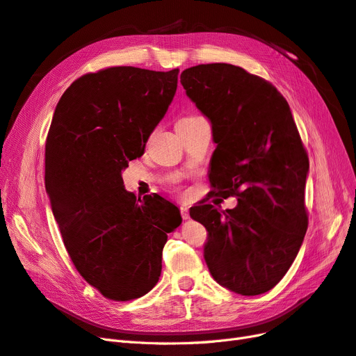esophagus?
I'll return each mask as SVG.
<instances>
[{
	"label": "esophagus",
	"instance_id": "1",
	"mask_svg": "<svg viewBox=\"0 0 356 356\" xmlns=\"http://www.w3.org/2000/svg\"><path fill=\"white\" fill-rule=\"evenodd\" d=\"M181 215H182V218H184V220H188V218H190L188 208L184 207V204H182V207H181Z\"/></svg>",
	"mask_w": 356,
	"mask_h": 356
}]
</instances>
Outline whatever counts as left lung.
<instances>
[{
	"instance_id": "left-lung-1",
	"label": "left lung",
	"mask_w": 356,
	"mask_h": 356,
	"mask_svg": "<svg viewBox=\"0 0 356 356\" xmlns=\"http://www.w3.org/2000/svg\"><path fill=\"white\" fill-rule=\"evenodd\" d=\"M181 84L212 124V193L238 197L233 209L190 211L208 230L204 261L233 293H267L296 260L309 224V157L289 105L272 83L230 63L187 68Z\"/></svg>"
}]
</instances>
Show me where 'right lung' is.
<instances>
[{
    "label": "right lung",
    "instance_id": "add662e5",
    "mask_svg": "<svg viewBox=\"0 0 356 356\" xmlns=\"http://www.w3.org/2000/svg\"><path fill=\"white\" fill-rule=\"evenodd\" d=\"M179 70L111 67L75 80L46 141V191L75 268L115 301L143 297L160 277L168 233L182 218L169 200L136 199L122 170L144 154L177 92Z\"/></svg>",
    "mask_w": 356,
    "mask_h": 356
}]
</instances>
